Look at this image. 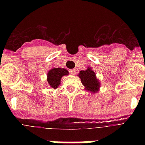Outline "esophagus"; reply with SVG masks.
I'll list each match as a JSON object with an SVG mask.
<instances>
[{
  "label": "esophagus",
  "instance_id": "esophagus-1",
  "mask_svg": "<svg viewBox=\"0 0 145 145\" xmlns=\"http://www.w3.org/2000/svg\"><path fill=\"white\" fill-rule=\"evenodd\" d=\"M70 73H71V74H75V73H76V70H75V69L70 70Z\"/></svg>",
  "mask_w": 145,
  "mask_h": 145
}]
</instances>
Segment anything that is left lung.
<instances>
[{"mask_svg": "<svg viewBox=\"0 0 145 145\" xmlns=\"http://www.w3.org/2000/svg\"><path fill=\"white\" fill-rule=\"evenodd\" d=\"M78 76L81 78L82 83L88 91L96 92L99 88V82L95 78V74L88 67L86 71H81Z\"/></svg>", "mask_w": 145, "mask_h": 145, "instance_id": "8db88e82", "label": "left lung"}]
</instances>
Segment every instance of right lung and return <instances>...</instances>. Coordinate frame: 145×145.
<instances>
[{"mask_svg": "<svg viewBox=\"0 0 145 145\" xmlns=\"http://www.w3.org/2000/svg\"><path fill=\"white\" fill-rule=\"evenodd\" d=\"M68 71L64 68H52L47 74V82L52 88H57L60 84L61 78L67 75Z\"/></svg>", "mask_w": 145, "mask_h": 145, "instance_id": "right-lung-1", "label": "right lung"}]
</instances>
